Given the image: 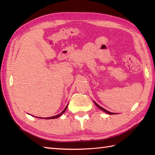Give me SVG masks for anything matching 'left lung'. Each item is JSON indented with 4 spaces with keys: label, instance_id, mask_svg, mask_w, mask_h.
Wrapping results in <instances>:
<instances>
[{
    "label": "left lung",
    "instance_id": "obj_1",
    "mask_svg": "<svg viewBox=\"0 0 155 155\" xmlns=\"http://www.w3.org/2000/svg\"><path fill=\"white\" fill-rule=\"evenodd\" d=\"M94 103H95V104H96V105L97 107H98L99 109H101V110H103V111H104V112H106V113H107V114H114V113H111V112H109V111H107V110H106V109H104V108H103V107H101V106H100V105H98V104H97L96 103H95V102H94Z\"/></svg>",
    "mask_w": 155,
    "mask_h": 155
}]
</instances>
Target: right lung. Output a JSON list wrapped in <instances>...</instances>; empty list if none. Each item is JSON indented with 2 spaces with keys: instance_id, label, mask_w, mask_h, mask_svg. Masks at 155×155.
Returning a JSON list of instances; mask_svg holds the SVG:
<instances>
[{
  "instance_id": "obj_1",
  "label": "right lung",
  "mask_w": 155,
  "mask_h": 155,
  "mask_svg": "<svg viewBox=\"0 0 155 155\" xmlns=\"http://www.w3.org/2000/svg\"><path fill=\"white\" fill-rule=\"evenodd\" d=\"M67 107H68V105L66 106V107H65V109L64 110V111H63L61 114H58V115H54V116H52V117H46V118H44V119H55V118H57V117H60L61 116V115H62V114H64V113L65 111V110H66V109H67Z\"/></svg>"
}]
</instances>
